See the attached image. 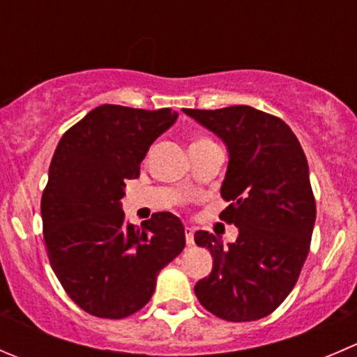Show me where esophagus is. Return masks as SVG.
<instances>
[{"label":"esophagus","instance_id":"34e87169","mask_svg":"<svg viewBox=\"0 0 357 357\" xmlns=\"http://www.w3.org/2000/svg\"><path fill=\"white\" fill-rule=\"evenodd\" d=\"M185 238H186V244L192 245L193 242H195V238H193V228L186 227L185 228Z\"/></svg>","mask_w":357,"mask_h":357}]
</instances>
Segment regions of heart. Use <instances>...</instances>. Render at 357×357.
I'll list each match as a JSON object with an SVG mask.
<instances>
[{
	"label": "heart",
	"mask_w": 357,
	"mask_h": 357,
	"mask_svg": "<svg viewBox=\"0 0 357 357\" xmlns=\"http://www.w3.org/2000/svg\"><path fill=\"white\" fill-rule=\"evenodd\" d=\"M200 141H209V139H197V141H195V143H200Z\"/></svg>",
	"instance_id": "b5f03b06"
}]
</instances>
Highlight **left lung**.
<instances>
[{
    "label": "left lung",
    "instance_id": "left-lung-1",
    "mask_svg": "<svg viewBox=\"0 0 357 357\" xmlns=\"http://www.w3.org/2000/svg\"><path fill=\"white\" fill-rule=\"evenodd\" d=\"M183 112L223 139L228 169L220 214L238 228L234 244L195 231V242L213 255V271L195 284L204 309L231 323L274 312L295 288L316 221L309 164L293 130L274 115L251 106Z\"/></svg>",
    "mask_w": 357,
    "mask_h": 357
}]
</instances>
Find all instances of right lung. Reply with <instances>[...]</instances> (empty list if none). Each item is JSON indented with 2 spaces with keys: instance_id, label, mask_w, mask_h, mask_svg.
Segmentation results:
<instances>
[{
  "instance_id": "1",
  "label": "right lung",
  "mask_w": 357,
  "mask_h": 357,
  "mask_svg": "<svg viewBox=\"0 0 357 357\" xmlns=\"http://www.w3.org/2000/svg\"><path fill=\"white\" fill-rule=\"evenodd\" d=\"M178 119L171 108L102 105L59 141L41 195L48 259L69 298L85 312L122 319L143 309L158 272L185 248V227L155 213L136 228L120 200L139 176L151 143Z\"/></svg>"
}]
</instances>
